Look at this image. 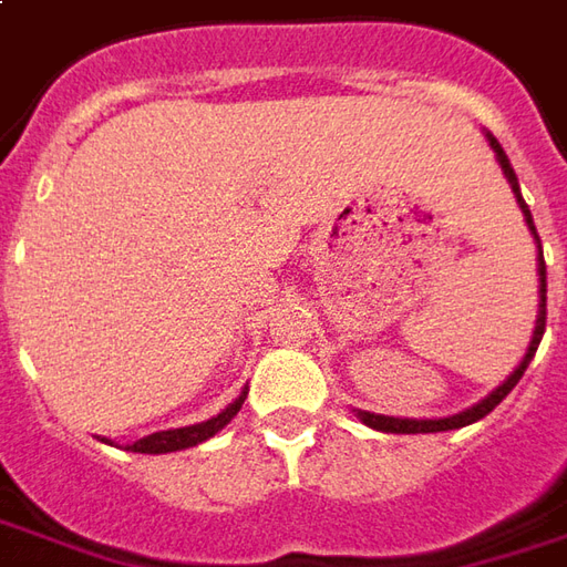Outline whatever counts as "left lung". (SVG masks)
<instances>
[{"label": "left lung", "mask_w": 567, "mask_h": 567, "mask_svg": "<svg viewBox=\"0 0 567 567\" xmlns=\"http://www.w3.org/2000/svg\"><path fill=\"white\" fill-rule=\"evenodd\" d=\"M489 146H493V152H496V158H499V168H503L505 181L512 184V193H515V199H518V205H522L524 212V221H527V227H530V234H534V239H537V249H540V237H537V227H534V218H530V208H527V203L522 199V189H518V177H515V168L508 165V155L503 152V146L496 143V136L493 133H487ZM537 271H540V315H537V330H534V340H530V346H527V355H524V362L515 368V374L508 378V381L503 383V386H496L493 393H489L487 399H481L474 409H468V412H462V415H452V417H436V421H412V417H390V415H371V412H359V417H362L368 427H374V431H386V434H436V431H455V427H465V424H474V421H481L484 415H489L499 402H503L508 393H512V386L522 381V374L527 371V364H530V359H534V352H537V346H540L543 340V330H546V261H543V249L540 256H537Z\"/></svg>", "instance_id": "left-lung-1"}]
</instances>
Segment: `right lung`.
I'll use <instances>...</instances> for the list:
<instances>
[{"label": "right lung", "mask_w": 567, "mask_h": 567, "mask_svg": "<svg viewBox=\"0 0 567 567\" xmlns=\"http://www.w3.org/2000/svg\"><path fill=\"white\" fill-rule=\"evenodd\" d=\"M239 405H243V396L234 399L227 409H224L221 415H215L212 421H203V424H193V427H177V431H158V434L143 436V440H136L133 446H127L131 452H177V450H189V446H196V443H203L208 436H215L221 431L224 424L230 421V417L237 415Z\"/></svg>", "instance_id": "right-lung-1"}]
</instances>
